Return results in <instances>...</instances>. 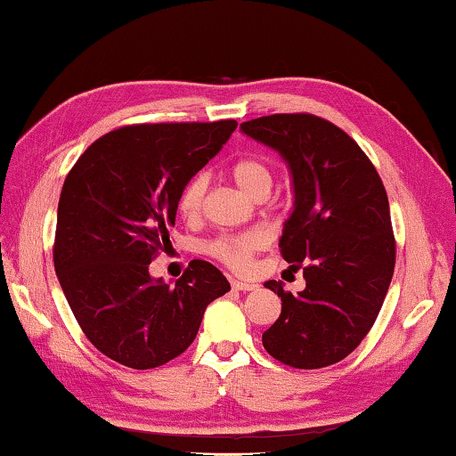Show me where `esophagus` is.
Segmentation results:
<instances>
[{
  "label": "esophagus",
  "instance_id": "obj_1",
  "mask_svg": "<svg viewBox=\"0 0 456 456\" xmlns=\"http://www.w3.org/2000/svg\"><path fill=\"white\" fill-rule=\"evenodd\" d=\"M231 287L235 289V291H255L256 285L255 283H247V281H231Z\"/></svg>",
  "mask_w": 456,
  "mask_h": 456
}]
</instances>
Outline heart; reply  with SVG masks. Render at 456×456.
Segmentation results:
<instances>
[{
    "label": "heart",
    "instance_id": "b5f03b06",
    "mask_svg": "<svg viewBox=\"0 0 456 456\" xmlns=\"http://www.w3.org/2000/svg\"><path fill=\"white\" fill-rule=\"evenodd\" d=\"M231 175L239 189H243L251 197H265L273 185V173L267 161L261 157H243L233 163ZM207 191V177L205 173H197L187 181L185 187L181 189L177 209L185 219L200 217L203 197ZM267 245V237L259 231H245L237 235H221L209 243V253L215 259L227 265L229 269L243 273L251 267L255 253H259Z\"/></svg>",
    "mask_w": 456,
    "mask_h": 456
}]
</instances>
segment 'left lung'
I'll use <instances>...</instances> for the list:
<instances>
[{
    "mask_svg": "<svg viewBox=\"0 0 456 456\" xmlns=\"http://www.w3.org/2000/svg\"><path fill=\"white\" fill-rule=\"evenodd\" d=\"M241 131L291 169L295 203L279 247L307 283L297 295L281 281L265 283L281 297V314L263 346L295 369L335 365L367 337L393 279L385 185L357 142L317 115L275 113L241 123Z\"/></svg>",
    "mask_w": 456,
    "mask_h": 456,
    "instance_id": "left-lung-1",
    "label": "left lung"
}]
</instances>
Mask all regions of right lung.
<instances>
[{
  "mask_svg": "<svg viewBox=\"0 0 456 456\" xmlns=\"http://www.w3.org/2000/svg\"><path fill=\"white\" fill-rule=\"evenodd\" d=\"M237 127L142 123L110 131L73 165L57 205L53 265L81 330L105 357L155 369L193 343L207 305L231 285L195 259L169 287L149 263L169 243L181 189Z\"/></svg>",
  "mask_w": 456,
  "mask_h": 456,
  "instance_id": "obj_1",
  "label": "right lung"
}]
</instances>
